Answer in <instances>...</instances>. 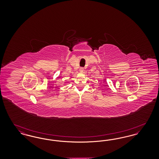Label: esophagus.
I'll return each instance as SVG.
<instances>
[{
	"label": "esophagus",
	"instance_id": "34e87169",
	"mask_svg": "<svg viewBox=\"0 0 159 159\" xmlns=\"http://www.w3.org/2000/svg\"><path fill=\"white\" fill-rule=\"evenodd\" d=\"M83 71V68H80V71H81V72H82Z\"/></svg>",
	"mask_w": 159,
	"mask_h": 159
}]
</instances>
